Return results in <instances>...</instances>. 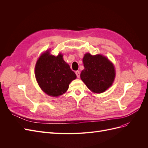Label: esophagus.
Here are the masks:
<instances>
[{
	"mask_svg": "<svg viewBox=\"0 0 148 148\" xmlns=\"http://www.w3.org/2000/svg\"><path fill=\"white\" fill-rule=\"evenodd\" d=\"M75 73H76V75H77V78H79L80 77V72L79 71H77L75 72Z\"/></svg>",
	"mask_w": 148,
	"mask_h": 148,
	"instance_id": "obj_1",
	"label": "esophagus"
}]
</instances>
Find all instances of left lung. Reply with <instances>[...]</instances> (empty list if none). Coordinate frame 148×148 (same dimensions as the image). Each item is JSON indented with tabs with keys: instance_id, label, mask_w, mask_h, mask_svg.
<instances>
[{
	"instance_id": "1",
	"label": "left lung",
	"mask_w": 148,
	"mask_h": 148,
	"mask_svg": "<svg viewBox=\"0 0 148 148\" xmlns=\"http://www.w3.org/2000/svg\"><path fill=\"white\" fill-rule=\"evenodd\" d=\"M83 62L84 69L81 72L80 77L90 90L101 93L111 86L115 72L114 65L107 58L87 53L84 55Z\"/></svg>"
}]
</instances>
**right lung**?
<instances>
[{"mask_svg":"<svg viewBox=\"0 0 148 148\" xmlns=\"http://www.w3.org/2000/svg\"><path fill=\"white\" fill-rule=\"evenodd\" d=\"M35 77L39 86L47 95H63L77 75L63 59V56L51 55L46 51L40 56L35 66Z\"/></svg>","mask_w":148,"mask_h":148,"instance_id":"right-lung-1","label":"right lung"}]
</instances>
